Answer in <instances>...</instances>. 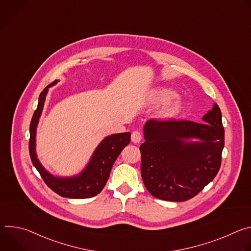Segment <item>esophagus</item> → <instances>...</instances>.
I'll return each instance as SVG.
<instances>
[{"label":"esophagus","instance_id":"esophagus-1","mask_svg":"<svg viewBox=\"0 0 251 251\" xmlns=\"http://www.w3.org/2000/svg\"><path fill=\"white\" fill-rule=\"evenodd\" d=\"M131 140L133 143H140L142 140V134L139 131H134L131 134Z\"/></svg>","mask_w":251,"mask_h":251}]
</instances>
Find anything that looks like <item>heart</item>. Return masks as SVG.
<instances>
[{"label": "heart", "instance_id": "obj_1", "mask_svg": "<svg viewBox=\"0 0 251 251\" xmlns=\"http://www.w3.org/2000/svg\"><path fill=\"white\" fill-rule=\"evenodd\" d=\"M176 97V92L167 87H159L153 89L149 96V103L153 105H160L163 103L167 104L163 107V109L160 111V116L164 119H170L176 117L183 109V100L181 98H174Z\"/></svg>", "mask_w": 251, "mask_h": 251}]
</instances>
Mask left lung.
<instances>
[{
	"label": "left lung",
	"instance_id": "8db88e82",
	"mask_svg": "<svg viewBox=\"0 0 251 251\" xmlns=\"http://www.w3.org/2000/svg\"><path fill=\"white\" fill-rule=\"evenodd\" d=\"M202 123L149 120L140 146L141 175L157 199L185 201L197 196L219 173L225 147L222 112L213 104ZM198 138V141H188Z\"/></svg>",
	"mask_w": 251,
	"mask_h": 251
}]
</instances>
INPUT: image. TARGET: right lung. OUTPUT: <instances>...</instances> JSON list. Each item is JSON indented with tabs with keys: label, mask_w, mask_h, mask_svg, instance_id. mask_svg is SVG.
Listing matches in <instances>:
<instances>
[{
	"label": "right lung",
	"mask_w": 251,
	"mask_h": 251,
	"mask_svg": "<svg viewBox=\"0 0 251 251\" xmlns=\"http://www.w3.org/2000/svg\"><path fill=\"white\" fill-rule=\"evenodd\" d=\"M58 80L49 84L40 94L38 108L35 109L29 125L28 150L30 160L41 174L47 186L57 195L69 199H88L98 195L108 180L112 166L121 151L129 144L131 133H118L105 137L95 149L89 163L84 170L75 176H55L50 174L40 163L35 153V133L39 119L42 115L49 88Z\"/></svg>",
	"instance_id": "right-lung-1"
}]
</instances>
